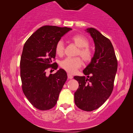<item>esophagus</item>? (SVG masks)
I'll return each mask as SVG.
<instances>
[{"instance_id": "obj_1", "label": "esophagus", "mask_w": 133, "mask_h": 133, "mask_svg": "<svg viewBox=\"0 0 133 133\" xmlns=\"http://www.w3.org/2000/svg\"><path fill=\"white\" fill-rule=\"evenodd\" d=\"M67 76H68V78L69 79H72V78H73V76H72L71 74L68 73Z\"/></svg>"}]
</instances>
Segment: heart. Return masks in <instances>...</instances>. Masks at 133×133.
<instances>
[{
	"label": "heart",
	"mask_w": 133,
	"mask_h": 133,
	"mask_svg": "<svg viewBox=\"0 0 133 133\" xmlns=\"http://www.w3.org/2000/svg\"><path fill=\"white\" fill-rule=\"evenodd\" d=\"M71 41L77 47H79L76 52V56H80L85 62L88 63L91 61L92 53L88 48L89 41L87 38L82 35L77 34L71 38ZM65 47L62 41L57 42L56 45L55 51L57 55L62 56L64 54ZM82 65V61L79 57L74 58H66L60 63V66L66 71L73 73Z\"/></svg>",
	"instance_id": "obj_1"
}]
</instances>
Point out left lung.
I'll return each instance as SVG.
<instances>
[{"label":"left lung","instance_id":"8db88e82","mask_svg":"<svg viewBox=\"0 0 133 133\" xmlns=\"http://www.w3.org/2000/svg\"><path fill=\"white\" fill-rule=\"evenodd\" d=\"M95 44V52L90 64L83 71L85 76H74L79 88L74 93L78 108L86 111L99 108L112 93L117 70V61L113 46L108 38L95 28H90Z\"/></svg>","mask_w":133,"mask_h":133}]
</instances>
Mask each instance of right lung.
Masks as SVG:
<instances>
[{"label":"right lung","mask_w":133,"mask_h":133,"mask_svg":"<svg viewBox=\"0 0 133 133\" xmlns=\"http://www.w3.org/2000/svg\"><path fill=\"white\" fill-rule=\"evenodd\" d=\"M72 29L56 26H42L25 43L20 68L22 88L33 107L39 110H48L55 106L60 92L67 79L63 69L46 75L48 68L56 70L52 63L56 57V45L61 37Z\"/></svg>","instance_id":"1"}]
</instances>
